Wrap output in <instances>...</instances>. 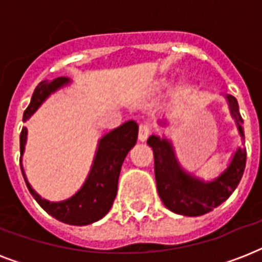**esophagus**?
<instances>
[{
    "mask_svg": "<svg viewBox=\"0 0 262 262\" xmlns=\"http://www.w3.org/2000/svg\"><path fill=\"white\" fill-rule=\"evenodd\" d=\"M151 133V127L147 123H140L139 126V140L140 141H145L148 139V136Z\"/></svg>",
    "mask_w": 262,
    "mask_h": 262,
    "instance_id": "1",
    "label": "esophagus"
}]
</instances>
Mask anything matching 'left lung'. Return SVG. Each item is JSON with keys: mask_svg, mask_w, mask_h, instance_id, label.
<instances>
[{"mask_svg": "<svg viewBox=\"0 0 262 262\" xmlns=\"http://www.w3.org/2000/svg\"><path fill=\"white\" fill-rule=\"evenodd\" d=\"M231 115L244 137V119L241 117L236 99L227 95ZM148 145L154 151L156 187L160 200L170 211L183 216H201L213 211V208L232 194L239 183L246 166V149L238 148L227 170L212 182H204L187 174L175 159L172 145L166 139L151 136Z\"/></svg>", "mask_w": 262, "mask_h": 262, "instance_id": "1", "label": "left lung"}]
</instances>
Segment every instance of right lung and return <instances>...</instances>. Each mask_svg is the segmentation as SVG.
<instances>
[{"instance_id":"right-lung-1","label":"right lung","mask_w":262,"mask_h":262,"mask_svg":"<svg viewBox=\"0 0 262 262\" xmlns=\"http://www.w3.org/2000/svg\"><path fill=\"white\" fill-rule=\"evenodd\" d=\"M69 83L67 77H57L53 81H42L35 88L31 98L30 106L27 107L23 115V121H27L43 100L58 88ZM139 135V125L136 121H127L121 126L108 132L99 141L98 151L95 156L94 164L88 174L87 181L84 182L77 193L71 199L59 203H50L42 199L31 187L23 171V177L27 183L28 190L38 204L45 211L59 222L72 226H87L95 223L106 215L113 207L117 190H118V178L121 167L127 152L135 147ZM27 141V127H23L20 133V152H24Z\"/></svg>"}]
</instances>
